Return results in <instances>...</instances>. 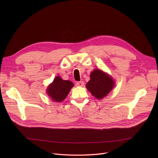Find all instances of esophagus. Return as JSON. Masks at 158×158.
Listing matches in <instances>:
<instances>
[{"mask_svg": "<svg viewBox=\"0 0 158 158\" xmlns=\"http://www.w3.org/2000/svg\"><path fill=\"white\" fill-rule=\"evenodd\" d=\"M84 82L82 81H79V82H76V85H77V86H83L84 85Z\"/></svg>", "mask_w": 158, "mask_h": 158, "instance_id": "1", "label": "esophagus"}]
</instances>
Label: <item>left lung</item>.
<instances>
[{
  "label": "left lung",
  "mask_w": 158,
  "mask_h": 158,
  "mask_svg": "<svg viewBox=\"0 0 158 158\" xmlns=\"http://www.w3.org/2000/svg\"><path fill=\"white\" fill-rule=\"evenodd\" d=\"M114 84L113 80L109 75L95 69L90 74V80L85 86L92 95L101 99L110 92Z\"/></svg>",
  "instance_id": "1"
}]
</instances>
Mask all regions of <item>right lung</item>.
Segmentation results:
<instances>
[{"label":"right lung","mask_w":158,"mask_h":158,"mask_svg":"<svg viewBox=\"0 0 158 158\" xmlns=\"http://www.w3.org/2000/svg\"><path fill=\"white\" fill-rule=\"evenodd\" d=\"M73 86L74 84L70 81L62 80L60 76H56L52 83L47 88V92L52 101L61 102L67 96Z\"/></svg>","instance_id":"add662e5"}]
</instances>
